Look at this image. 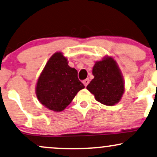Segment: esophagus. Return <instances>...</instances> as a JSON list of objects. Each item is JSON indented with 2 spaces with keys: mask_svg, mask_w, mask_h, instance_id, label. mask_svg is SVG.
Segmentation results:
<instances>
[{
  "mask_svg": "<svg viewBox=\"0 0 157 157\" xmlns=\"http://www.w3.org/2000/svg\"><path fill=\"white\" fill-rule=\"evenodd\" d=\"M82 83L84 84L85 86H88V84L89 83V79H86V80H84L82 81Z\"/></svg>",
  "mask_w": 157,
  "mask_h": 157,
  "instance_id": "obj_1",
  "label": "esophagus"
}]
</instances>
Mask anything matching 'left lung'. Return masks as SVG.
<instances>
[{"mask_svg":"<svg viewBox=\"0 0 157 157\" xmlns=\"http://www.w3.org/2000/svg\"><path fill=\"white\" fill-rule=\"evenodd\" d=\"M94 78L87 86L99 102L113 106L119 102L124 93V81L116 61L106 56L97 61L92 70Z\"/></svg>","mask_w":157,"mask_h":157,"instance_id":"obj_1","label":"left lung"}]
</instances>
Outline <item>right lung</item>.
Returning <instances> with one entry per match:
<instances>
[{"label": "right lung", "mask_w": 157, "mask_h": 157, "mask_svg": "<svg viewBox=\"0 0 157 157\" xmlns=\"http://www.w3.org/2000/svg\"><path fill=\"white\" fill-rule=\"evenodd\" d=\"M84 88L77 77V71L68 65L67 58L62 52H57L51 56L41 71L36 86V94L45 107L60 112Z\"/></svg>", "instance_id": "add662e5"}]
</instances>
